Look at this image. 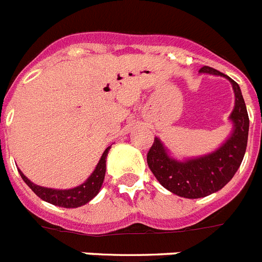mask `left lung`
Listing matches in <instances>:
<instances>
[{
  "label": "left lung",
  "mask_w": 262,
  "mask_h": 262,
  "mask_svg": "<svg viewBox=\"0 0 262 262\" xmlns=\"http://www.w3.org/2000/svg\"><path fill=\"white\" fill-rule=\"evenodd\" d=\"M201 73L224 76L232 83L235 104L230 120L232 135L218 150L205 157L179 162L168 157L158 138L147 152V165L165 189L183 198H202L221 190L233 178L244 159L248 144L249 116L239 85L234 80L211 67H202Z\"/></svg>",
  "instance_id": "1"
}]
</instances>
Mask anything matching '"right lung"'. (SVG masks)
Listing matches in <instances>:
<instances>
[{
  "label": "right lung",
  "instance_id": "obj_1",
  "mask_svg": "<svg viewBox=\"0 0 262 262\" xmlns=\"http://www.w3.org/2000/svg\"><path fill=\"white\" fill-rule=\"evenodd\" d=\"M111 146L107 147L105 151L101 155L100 161L97 163L96 168L94 172L91 174L90 178L83 183V185L73 187L69 190H56V189H48V187H41V186L34 185L29 181V179L19 171L21 178L24 179V182L29 186L30 189L33 190L34 194L38 195L41 200L47 201L49 204L55 205V206H61V207H79L90 202L100 190L103 181H104L105 175V158L108 155Z\"/></svg>",
  "mask_w": 262,
  "mask_h": 262
}]
</instances>
